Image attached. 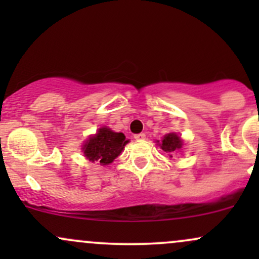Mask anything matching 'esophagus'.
I'll return each instance as SVG.
<instances>
[{
    "label": "esophagus",
    "instance_id": "obj_1",
    "mask_svg": "<svg viewBox=\"0 0 259 259\" xmlns=\"http://www.w3.org/2000/svg\"><path fill=\"white\" fill-rule=\"evenodd\" d=\"M134 138H135V140H138V141H142V140L146 139V135H145L144 133H141V134H136Z\"/></svg>",
    "mask_w": 259,
    "mask_h": 259
}]
</instances>
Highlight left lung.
Here are the masks:
<instances>
[{"mask_svg": "<svg viewBox=\"0 0 259 259\" xmlns=\"http://www.w3.org/2000/svg\"><path fill=\"white\" fill-rule=\"evenodd\" d=\"M158 145L164 152L170 153V157H173L171 153L178 152V151L181 150V147H183V140H181V138L178 134L169 133L167 135H164V138L162 139V141H160Z\"/></svg>", "mask_w": 259, "mask_h": 259, "instance_id": "8db88e82", "label": "left lung"}]
</instances>
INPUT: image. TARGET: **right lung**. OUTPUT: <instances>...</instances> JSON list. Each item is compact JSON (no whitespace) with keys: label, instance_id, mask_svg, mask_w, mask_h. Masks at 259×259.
Wrapping results in <instances>:
<instances>
[{"label":"right lung","instance_id":"right-lung-1","mask_svg":"<svg viewBox=\"0 0 259 259\" xmlns=\"http://www.w3.org/2000/svg\"><path fill=\"white\" fill-rule=\"evenodd\" d=\"M129 142L123 133H115L109 127L103 126L91 135L82 145L84 156L91 162L108 165L121 153Z\"/></svg>","mask_w":259,"mask_h":259}]
</instances>
